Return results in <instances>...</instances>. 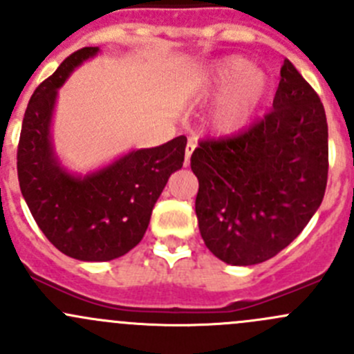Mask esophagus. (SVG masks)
Wrapping results in <instances>:
<instances>
[{
  "label": "esophagus",
  "instance_id": "34e87169",
  "mask_svg": "<svg viewBox=\"0 0 354 354\" xmlns=\"http://www.w3.org/2000/svg\"><path fill=\"white\" fill-rule=\"evenodd\" d=\"M195 147H197V142H195V138H188L187 149H185V166H188V164H190L192 152H194Z\"/></svg>",
  "mask_w": 354,
  "mask_h": 354
}]
</instances>
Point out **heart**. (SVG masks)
Here are the masks:
<instances>
[{"label": "heart", "mask_w": 354, "mask_h": 354, "mask_svg": "<svg viewBox=\"0 0 354 354\" xmlns=\"http://www.w3.org/2000/svg\"><path fill=\"white\" fill-rule=\"evenodd\" d=\"M263 75L248 70V63L241 58H227L210 65L198 77V97H212L221 94L223 99L216 109V124L223 131H233L245 123L253 106L263 92Z\"/></svg>", "instance_id": "b5f03b06"}]
</instances>
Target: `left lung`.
Returning <instances> with one entry per match:
<instances>
[{
    "instance_id": "obj_1",
    "label": "left lung",
    "mask_w": 354,
    "mask_h": 354,
    "mask_svg": "<svg viewBox=\"0 0 354 354\" xmlns=\"http://www.w3.org/2000/svg\"><path fill=\"white\" fill-rule=\"evenodd\" d=\"M190 164L207 248L231 266L266 262L301 233L326 194L322 101L284 59L272 109L240 133L200 140Z\"/></svg>"
}]
</instances>
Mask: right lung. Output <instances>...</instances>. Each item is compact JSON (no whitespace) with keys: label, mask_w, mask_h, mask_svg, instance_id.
<instances>
[{"label":"right lung","mask_w":354,"mask_h":354,"mask_svg":"<svg viewBox=\"0 0 354 354\" xmlns=\"http://www.w3.org/2000/svg\"><path fill=\"white\" fill-rule=\"evenodd\" d=\"M97 51L71 53L35 88L17 149L20 190L32 217L59 252L85 262H108L140 243L160 192L183 166L187 147L181 135L160 147L130 152L84 180L58 166L49 142L56 91L75 66Z\"/></svg>","instance_id":"obj_1"}]
</instances>
